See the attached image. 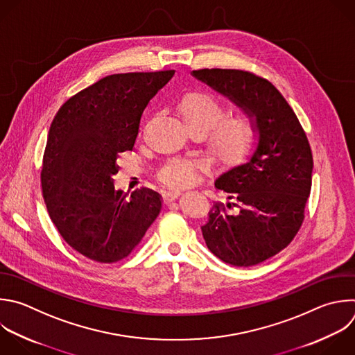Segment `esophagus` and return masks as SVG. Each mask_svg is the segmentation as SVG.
I'll return each instance as SVG.
<instances>
[{"mask_svg": "<svg viewBox=\"0 0 355 355\" xmlns=\"http://www.w3.org/2000/svg\"><path fill=\"white\" fill-rule=\"evenodd\" d=\"M181 195V192L180 191H164L163 192V202L164 203H170V202H173V200H175L178 196Z\"/></svg>", "mask_w": 355, "mask_h": 355, "instance_id": "esophagus-1", "label": "esophagus"}]
</instances>
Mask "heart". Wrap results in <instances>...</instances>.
Returning a JSON list of instances; mask_svg holds the SVG:
<instances>
[{
    "instance_id": "1",
    "label": "heart",
    "mask_w": 355,
    "mask_h": 355,
    "mask_svg": "<svg viewBox=\"0 0 355 355\" xmlns=\"http://www.w3.org/2000/svg\"><path fill=\"white\" fill-rule=\"evenodd\" d=\"M177 110L189 131H200L203 135L221 120L224 114L223 104L206 92L184 94L178 100ZM209 142L220 163L227 167L241 166L255 150V124L250 116L239 115L214 128L209 133ZM196 170V164L191 160H171L160 171V180L168 187H187L195 181Z\"/></svg>"
}]
</instances>
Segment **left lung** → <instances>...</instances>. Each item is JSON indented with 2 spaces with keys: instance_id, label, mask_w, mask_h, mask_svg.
Instances as JSON below:
<instances>
[{
  "instance_id": "8db88e82",
  "label": "left lung",
  "mask_w": 355,
  "mask_h": 355,
  "mask_svg": "<svg viewBox=\"0 0 355 355\" xmlns=\"http://www.w3.org/2000/svg\"><path fill=\"white\" fill-rule=\"evenodd\" d=\"M191 75L255 124L254 153L216 178L214 187L228 193V202L213 203L200 228L207 248L223 262L258 265L284 250L302 224L313 170L306 135L269 80L239 69H199Z\"/></svg>"
}]
</instances>
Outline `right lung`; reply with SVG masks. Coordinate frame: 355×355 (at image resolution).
I'll return each mask as SVG.
<instances>
[{"label": "right lung", "instance_id": "right-lung-1", "mask_svg": "<svg viewBox=\"0 0 355 355\" xmlns=\"http://www.w3.org/2000/svg\"><path fill=\"white\" fill-rule=\"evenodd\" d=\"M174 71L105 76L67 100L50 125L42 192L62 239L83 257H128L162 210V196L114 188L118 153L132 150L141 116Z\"/></svg>", "mask_w": 355, "mask_h": 355}]
</instances>
